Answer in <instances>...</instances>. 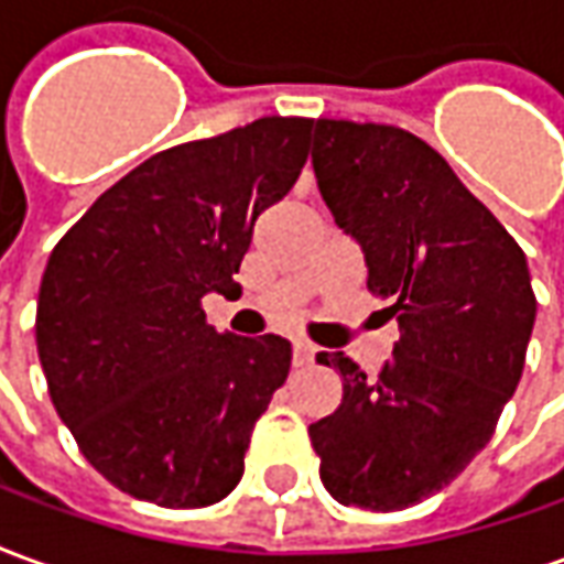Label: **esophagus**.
Segmentation results:
<instances>
[{
	"mask_svg": "<svg viewBox=\"0 0 564 564\" xmlns=\"http://www.w3.org/2000/svg\"><path fill=\"white\" fill-rule=\"evenodd\" d=\"M314 356H317V350L311 347L307 341H293V366L295 368H305L314 362Z\"/></svg>",
	"mask_w": 564,
	"mask_h": 564,
	"instance_id": "1",
	"label": "esophagus"
}]
</instances>
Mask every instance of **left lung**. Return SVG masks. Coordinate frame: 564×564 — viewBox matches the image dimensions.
Returning a JSON list of instances; mask_svg holds the SVG:
<instances>
[{
    "label": "left lung",
    "instance_id": "obj_1",
    "mask_svg": "<svg viewBox=\"0 0 564 564\" xmlns=\"http://www.w3.org/2000/svg\"><path fill=\"white\" fill-rule=\"evenodd\" d=\"M311 162L402 338L378 378L350 356H317L344 395L307 435L335 501L390 513L435 496L489 444L538 302L520 245L423 139L319 117Z\"/></svg>",
    "mask_w": 564,
    "mask_h": 564
}]
</instances>
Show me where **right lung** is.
<instances>
[{"instance_id": "obj_1", "label": "right lung", "mask_w": 564, "mask_h": 564, "mask_svg": "<svg viewBox=\"0 0 564 564\" xmlns=\"http://www.w3.org/2000/svg\"><path fill=\"white\" fill-rule=\"evenodd\" d=\"M311 127L259 117L162 150L105 189L47 259L35 344L51 402L120 492L205 508L241 480L293 347L220 335L202 299L238 286L253 223L299 181Z\"/></svg>"}]
</instances>
